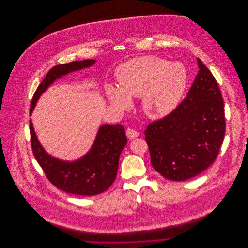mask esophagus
Returning <instances> with one entry per match:
<instances>
[{
  "mask_svg": "<svg viewBox=\"0 0 248 248\" xmlns=\"http://www.w3.org/2000/svg\"><path fill=\"white\" fill-rule=\"evenodd\" d=\"M126 135H127V138L130 139V140H133V139H136L139 137V132L136 131L135 129L133 128H128L126 130Z\"/></svg>",
  "mask_w": 248,
  "mask_h": 248,
  "instance_id": "obj_1",
  "label": "esophagus"
}]
</instances>
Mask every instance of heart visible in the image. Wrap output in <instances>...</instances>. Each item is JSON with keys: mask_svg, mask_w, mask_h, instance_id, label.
Here are the masks:
<instances>
[{"mask_svg": "<svg viewBox=\"0 0 248 248\" xmlns=\"http://www.w3.org/2000/svg\"><path fill=\"white\" fill-rule=\"evenodd\" d=\"M120 88L108 85L106 93L112 105L127 108L130 96L140 97L146 114L153 118L171 112L180 100L185 85L186 71L180 64L170 63L154 55L130 59L116 71Z\"/></svg>", "mask_w": 248, "mask_h": 248, "instance_id": "b5f03b06", "label": "heart"}]
</instances>
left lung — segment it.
<instances>
[{"mask_svg": "<svg viewBox=\"0 0 248 248\" xmlns=\"http://www.w3.org/2000/svg\"><path fill=\"white\" fill-rule=\"evenodd\" d=\"M200 71L187 96L144 132L151 163L174 181L196 177L216 160L225 135L224 105L212 72L198 59Z\"/></svg>", "mask_w": 248, "mask_h": 248, "instance_id": "8db88e82", "label": "left lung"}]
</instances>
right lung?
<instances>
[{
	"label": "right lung",
	"mask_w": 248,
	"mask_h": 248,
	"mask_svg": "<svg viewBox=\"0 0 248 248\" xmlns=\"http://www.w3.org/2000/svg\"><path fill=\"white\" fill-rule=\"evenodd\" d=\"M94 63L95 60L88 59L51 68L36 90L30 112H32L39 96L56 78L71 71L90 67ZM30 131L36 160L46 178L60 190L78 196H95L105 192L114 181L120 154L127 144L125 129L121 125L102 126L91 151L83 158L74 162L60 161L48 155L36 138L31 121Z\"/></svg>",
	"instance_id": "1"
}]
</instances>
